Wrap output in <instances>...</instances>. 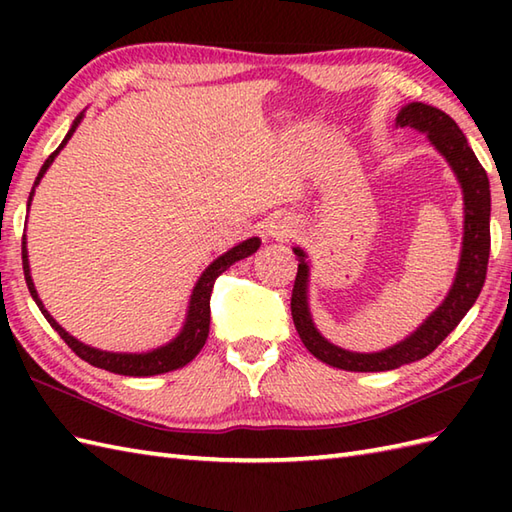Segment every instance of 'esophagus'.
I'll use <instances>...</instances> for the list:
<instances>
[{"mask_svg": "<svg viewBox=\"0 0 512 512\" xmlns=\"http://www.w3.org/2000/svg\"><path fill=\"white\" fill-rule=\"evenodd\" d=\"M266 233H268V237H273V239H286V237L295 233V224H292L288 217H277V220L268 224Z\"/></svg>", "mask_w": 512, "mask_h": 512, "instance_id": "1", "label": "esophagus"}]
</instances>
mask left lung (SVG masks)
Instances as JSON below:
<instances>
[{"label":"left lung","instance_id":"1","mask_svg":"<svg viewBox=\"0 0 512 512\" xmlns=\"http://www.w3.org/2000/svg\"><path fill=\"white\" fill-rule=\"evenodd\" d=\"M396 127H411L427 134L429 143L449 162L451 171L460 182L464 198V237L458 270L440 306L424 319L416 330L400 343L380 352H350L330 343L312 321L308 284L310 262L306 250L295 246L292 253L299 257V270L292 288L290 310L299 339L312 356L345 372H389L429 356L447 336L458 328L464 314L473 308L486 279L488 255H491V184L480 160L466 143V136L449 114L427 103H407L396 114Z\"/></svg>","mask_w":512,"mask_h":512}]
</instances>
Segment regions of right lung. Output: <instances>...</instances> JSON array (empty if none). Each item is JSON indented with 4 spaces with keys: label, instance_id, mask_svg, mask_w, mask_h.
Returning <instances> with one entry per match:
<instances>
[{
    "label": "right lung",
    "instance_id": "right-lung-1",
    "mask_svg": "<svg viewBox=\"0 0 512 512\" xmlns=\"http://www.w3.org/2000/svg\"><path fill=\"white\" fill-rule=\"evenodd\" d=\"M83 116H85V110L74 118L70 132L65 134V138L61 140V145L52 151L46 162H43L39 176H37L35 184H32V191L28 195V209H30L32 195H35V189L39 187V182L43 178V173L50 169L54 158L59 156V151L65 145H68V140L76 132V127L81 125ZM259 246H262V239L250 237V239H244V242H239L237 246H233L231 250H226L224 255L213 259V262L204 268V273L198 277V281H195V286L191 290V297H189L187 317H184L180 332L173 336L169 343L154 347V350H147V352H107V350H99V347L85 345L79 339H74L70 332H65L61 325L52 319V314L46 310V306H43V301L37 295L35 281H32V275H30L26 235H24V242H21V259H24V275H26V284H28L32 299H35L43 317H46V321L52 325V328L59 332V336L65 343H68V347H72V352L76 356H81L85 363L107 369V372L121 374V376H156V374L173 372V369H180L187 363H191L195 356H198V352L202 350L204 343H206V336H209V325H211L209 301H211V290H213L215 279L220 277L226 268H231L235 262H239V259L257 253Z\"/></svg>",
    "mask_w": 512,
    "mask_h": 512
}]
</instances>
